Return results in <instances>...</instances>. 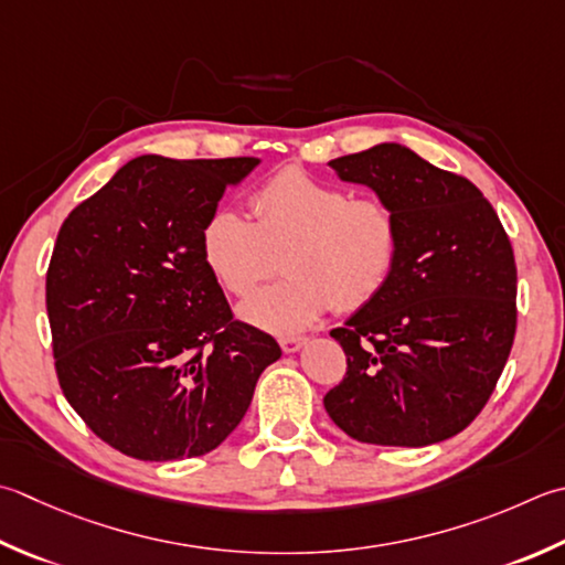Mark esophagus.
<instances>
[{"mask_svg":"<svg viewBox=\"0 0 565 565\" xmlns=\"http://www.w3.org/2000/svg\"><path fill=\"white\" fill-rule=\"evenodd\" d=\"M279 345H281L284 352H296V350H301L306 345V338H301V335H284V338H279Z\"/></svg>","mask_w":565,"mask_h":565,"instance_id":"34e87169","label":"esophagus"}]
</instances>
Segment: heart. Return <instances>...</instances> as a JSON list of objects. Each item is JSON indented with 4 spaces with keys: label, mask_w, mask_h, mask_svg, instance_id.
I'll return each mask as SVG.
<instances>
[{
    "label": "heart",
    "mask_w": 565,
    "mask_h": 565,
    "mask_svg": "<svg viewBox=\"0 0 565 565\" xmlns=\"http://www.w3.org/2000/svg\"><path fill=\"white\" fill-rule=\"evenodd\" d=\"M249 207L254 220L215 207L201 230V254L220 286L245 298L279 269L284 252L289 276L242 306L252 326L296 333L333 306L358 311L390 284L402 227L382 198H352L348 188L289 166L249 195Z\"/></svg>",
    "instance_id": "obj_1"
}]
</instances>
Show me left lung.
Listing matches in <instances>:
<instances>
[{
  "instance_id": "1",
  "label": "left lung",
  "mask_w": 565,
  "mask_h": 565,
  "mask_svg": "<svg viewBox=\"0 0 565 565\" xmlns=\"http://www.w3.org/2000/svg\"><path fill=\"white\" fill-rule=\"evenodd\" d=\"M394 207L399 259L377 298L333 335L348 358L326 412L350 438L422 448L468 428L516 333L512 242L480 188L402 143L330 161Z\"/></svg>"
}]
</instances>
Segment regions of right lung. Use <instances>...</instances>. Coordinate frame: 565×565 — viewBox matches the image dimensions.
I'll use <instances>...</instances> for the list:
<instances>
[{"label": "right lung", "instance_id": "add662e5", "mask_svg": "<svg viewBox=\"0 0 565 565\" xmlns=\"http://www.w3.org/2000/svg\"><path fill=\"white\" fill-rule=\"evenodd\" d=\"M257 163L131 159L58 230L46 274L55 374L85 426L129 458L217 448L281 358L235 320L201 254L207 215Z\"/></svg>", "mask_w": 565, "mask_h": 565}]
</instances>
